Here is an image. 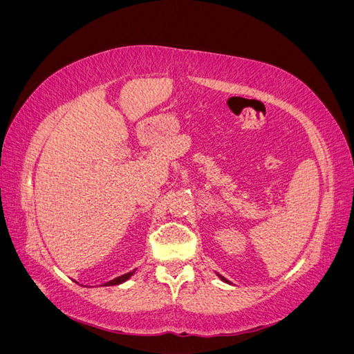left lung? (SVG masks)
<instances>
[{"instance_id": "obj_1", "label": "left lung", "mask_w": 354, "mask_h": 354, "mask_svg": "<svg viewBox=\"0 0 354 354\" xmlns=\"http://www.w3.org/2000/svg\"><path fill=\"white\" fill-rule=\"evenodd\" d=\"M220 277H221V276H220ZM221 279H223V281H224V282H227V281H226V279H224V277H221Z\"/></svg>"}]
</instances>
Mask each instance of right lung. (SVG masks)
<instances>
[{"label":"right lung","mask_w":354,"mask_h":354,"mask_svg":"<svg viewBox=\"0 0 354 354\" xmlns=\"http://www.w3.org/2000/svg\"><path fill=\"white\" fill-rule=\"evenodd\" d=\"M134 273V270L133 272H128V273H125V274H122V276H118V277H115V279H112V281H109V282H106L104 285H118V283H122V282H125L128 277H130L131 274Z\"/></svg>","instance_id":"right-lung-1"}]
</instances>
